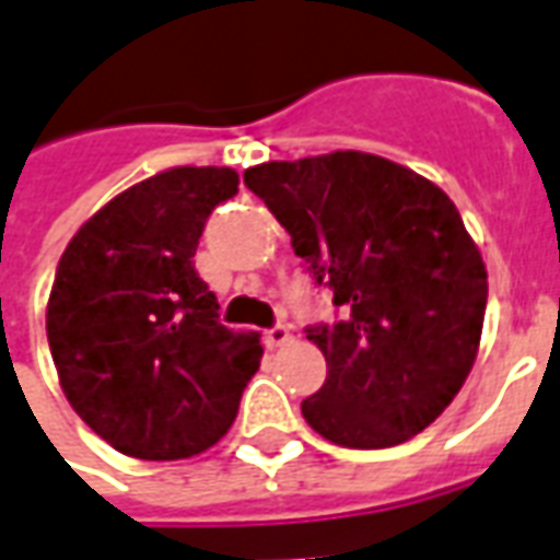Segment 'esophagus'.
Listing matches in <instances>:
<instances>
[{
	"instance_id": "obj_1",
	"label": "esophagus",
	"mask_w": 560,
	"mask_h": 560,
	"mask_svg": "<svg viewBox=\"0 0 560 560\" xmlns=\"http://www.w3.org/2000/svg\"><path fill=\"white\" fill-rule=\"evenodd\" d=\"M291 339H293L291 327H284V324H279V327H272L264 332V345H267V348H281V345H288Z\"/></svg>"
}]
</instances>
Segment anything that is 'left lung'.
<instances>
[{"label": "left lung", "mask_w": 560, "mask_h": 560, "mask_svg": "<svg viewBox=\"0 0 560 560\" xmlns=\"http://www.w3.org/2000/svg\"><path fill=\"white\" fill-rule=\"evenodd\" d=\"M243 179L341 308L332 327L305 329L327 360L305 422L353 450L432 425L470 375L489 296L456 203L420 173L357 149L267 161Z\"/></svg>", "instance_id": "left-lung-1"}]
</instances>
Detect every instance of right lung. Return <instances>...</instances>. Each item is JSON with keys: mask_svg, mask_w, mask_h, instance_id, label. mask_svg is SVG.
Segmentation results:
<instances>
[{"mask_svg": "<svg viewBox=\"0 0 560 560\" xmlns=\"http://www.w3.org/2000/svg\"><path fill=\"white\" fill-rule=\"evenodd\" d=\"M236 185L231 167L155 173L104 203L59 257L47 300L59 384L126 456L173 462L219 444L260 365L257 332L221 327L191 260Z\"/></svg>", "mask_w": 560, "mask_h": 560, "instance_id": "obj_1", "label": "right lung"}]
</instances>
